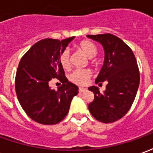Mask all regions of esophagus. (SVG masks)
<instances>
[{
	"instance_id": "obj_1",
	"label": "esophagus",
	"mask_w": 153,
	"mask_h": 153,
	"mask_svg": "<svg viewBox=\"0 0 153 153\" xmlns=\"http://www.w3.org/2000/svg\"><path fill=\"white\" fill-rule=\"evenodd\" d=\"M86 90V88H79V93H84Z\"/></svg>"
}]
</instances>
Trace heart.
Returning a JSON list of instances; mask_svg holds the SVG:
<instances>
[{
  "mask_svg": "<svg viewBox=\"0 0 153 153\" xmlns=\"http://www.w3.org/2000/svg\"><path fill=\"white\" fill-rule=\"evenodd\" d=\"M79 49L88 58H93L97 55V50L95 45L89 41H83L79 44ZM60 63L65 70L70 67V55L68 49L63 51L60 56ZM91 77L88 70H76L70 74L69 79L72 83L78 85H85Z\"/></svg>",
  "mask_w": 153,
  "mask_h": 153,
  "instance_id": "obj_1",
  "label": "heart"
}]
</instances>
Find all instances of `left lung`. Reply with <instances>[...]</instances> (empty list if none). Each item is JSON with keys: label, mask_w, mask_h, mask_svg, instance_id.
<instances>
[{"label": "left lung", "mask_w": 153, "mask_h": 153, "mask_svg": "<svg viewBox=\"0 0 153 153\" xmlns=\"http://www.w3.org/2000/svg\"><path fill=\"white\" fill-rule=\"evenodd\" d=\"M99 42L104 50V63L95 83L106 81V90L101 93L96 86L88 88L94 100L88 110L102 123H112L122 118L130 109L139 86V71L132 50L115 35H87Z\"/></svg>", "instance_id": "8db88e82"}]
</instances>
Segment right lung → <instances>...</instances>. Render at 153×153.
Returning <instances> with one entry per match:
<instances>
[{
  "label": "right lung",
  "mask_w": 153,
  "mask_h": 153,
  "mask_svg": "<svg viewBox=\"0 0 153 153\" xmlns=\"http://www.w3.org/2000/svg\"><path fill=\"white\" fill-rule=\"evenodd\" d=\"M74 37L62 41L46 38L39 41L19 61L15 76V92L19 104L30 118L42 125H55L69 112L79 88L65 77L60 56ZM57 77L63 84L57 91L49 81Z\"/></svg>",
  "instance_id": "1"
}]
</instances>
